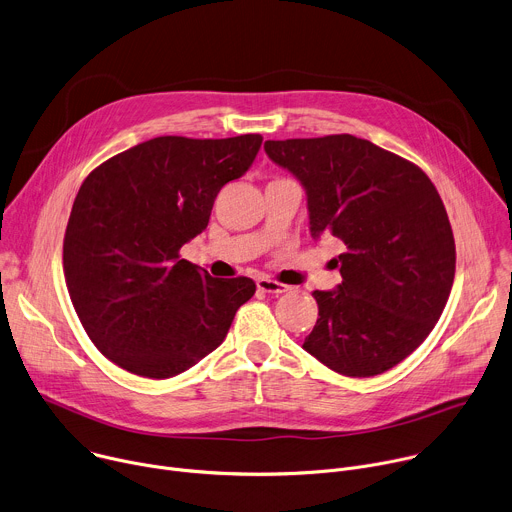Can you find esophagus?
<instances>
[{
  "instance_id": "34e87169",
  "label": "esophagus",
  "mask_w": 512,
  "mask_h": 512,
  "mask_svg": "<svg viewBox=\"0 0 512 512\" xmlns=\"http://www.w3.org/2000/svg\"><path fill=\"white\" fill-rule=\"evenodd\" d=\"M257 287H259V291H265V294H275V296L277 294H285V291L289 289V285L273 281V279H267V277L257 279Z\"/></svg>"
}]
</instances>
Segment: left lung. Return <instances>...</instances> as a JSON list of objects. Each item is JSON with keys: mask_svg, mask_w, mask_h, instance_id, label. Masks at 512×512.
I'll list each match as a JSON object with an SVG mask.
<instances>
[{"mask_svg": "<svg viewBox=\"0 0 512 512\" xmlns=\"http://www.w3.org/2000/svg\"><path fill=\"white\" fill-rule=\"evenodd\" d=\"M267 156L308 194L310 233L332 235L342 283L314 291L318 322L304 348L344 377H375L433 330L456 275L446 206L413 162L350 133L265 141Z\"/></svg>", "mask_w": 512, "mask_h": 512, "instance_id": "left-lung-1", "label": "left lung"}]
</instances>
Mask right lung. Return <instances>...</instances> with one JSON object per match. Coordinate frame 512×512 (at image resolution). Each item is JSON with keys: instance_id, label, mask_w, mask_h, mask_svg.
Instances as JSON below:
<instances>
[{"instance_id": "right-lung-1", "label": "right lung", "mask_w": 512, "mask_h": 512, "mask_svg": "<svg viewBox=\"0 0 512 512\" xmlns=\"http://www.w3.org/2000/svg\"><path fill=\"white\" fill-rule=\"evenodd\" d=\"M261 141L154 137L85 178L64 233V279L85 332L117 367L148 379L184 373L253 298V279L210 277L180 249L206 229L216 194L249 170Z\"/></svg>"}]
</instances>
